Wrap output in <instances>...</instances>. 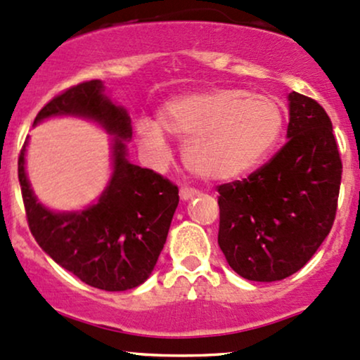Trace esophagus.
I'll return each mask as SVG.
<instances>
[{
	"mask_svg": "<svg viewBox=\"0 0 360 360\" xmlns=\"http://www.w3.org/2000/svg\"><path fill=\"white\" fill-rule=\"evenodd\" d=\"M198 194H199L198 189H194V188H188V186H183V188L179 189V196H181V199H183V201H188V199L196 198Z\"/></svg>",
	"mask_w": 360,
	"mask_h": 360,
	"instance_id": "esophagus-1",
	"label": "esophagus"
}]
</instances>
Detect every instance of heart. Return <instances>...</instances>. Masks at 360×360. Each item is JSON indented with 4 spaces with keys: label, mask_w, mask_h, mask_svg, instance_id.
Here are the masks:
<instances>
[{
    "label": "heart",
    "mask_w": 360,
    "mask_h": 360,
    "mask_svg": "<svg viewBox=\"0 0 360 360\" xmlns=\"http://www.w3.org/2000/svg\"><path fill=\"white\" fill-rule=\"evenodd\" d=\"M285 125L283 103L271 95L216 89L162 103L158 120L142 117L136 136L154 158L167 154L164 132L184 142L189 171L206 181H233L255 171L275 149Z\"/></svg>",
    "instance_id": "b5f03b06"
}]
</instances>
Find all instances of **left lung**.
Instances as JSON below:
<instances>
[{
  "mask_svg": "<svg viewBox=\"0 0 360 360\" xmlns=\"http://www.w3.org/2000/svg\"><path fill=\"white\" fill-rule=\"evenodd\" d=\"M287 144L243 181L218 186V245L253 281L300 270L330 233L342 161L332 122L317 101L288 95Z\"/></svg>",
  "mask_w": 360,
  "mask_h": 360,
  "instance_id": "obj_1",
  "label": "left lung"
}]
</instances>
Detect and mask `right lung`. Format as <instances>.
Masks as SVG:
<instances>
[{"instance_id": "right-lung-1", "label": "right lung", "mask_w": 360, "mask_h": 360, "mask_svg": "<svg viewBox=\"0 0 360 360\" xmlns=\"http://www.w3.org/2000/svg\"><path fill=\"white\" fill-rule=\"evenodd\" d=\"M103 90L101 80L73 85L51 98L33 122L79 115L114 136V172L97 205L55 213L38 202L25 172L27 142L18 158V179L30 231L41 250L90 287L124 292L144 283L154 270L179 202V189L153 169L127 161L124 141L132 137L131 117Z\"/></svg>"}]
</instances>
